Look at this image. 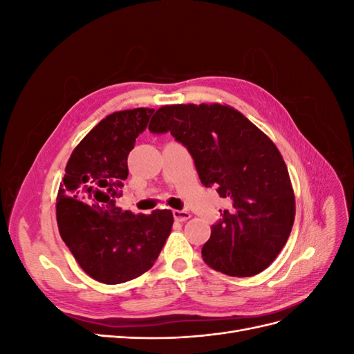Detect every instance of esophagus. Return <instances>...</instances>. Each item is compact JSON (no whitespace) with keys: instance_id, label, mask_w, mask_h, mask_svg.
<instances>
[{"instance_id":"esophagus-1","label":"esophagus","mask_w":354,"mask_h":354,"mask_svg":"<svg viewBox=\"0 0 354 354\" xmlns=\"http://www.w3.org/2000/svg\"><path fill=\"white\" fill-rule=\"evenodd\" d=\"M173 216L177 221H186L190 218V212L187 211H178V209H174L173 211Z\"/></svg>"}]
</instances>
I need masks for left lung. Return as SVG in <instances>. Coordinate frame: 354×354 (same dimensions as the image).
Returning a JSON list of instances; mask_svg holds the SVG:
<instances>
[{
	"mask_svg": "<svg viewBox=\"0 0 354 354\" xmlns=\"http://www.w3.org/2000/svg\"><path fill=\"white\" fill-rule=\"evenodd\" d=\"M149 130L171 133L187 147L203 186H216L232 205L202 246L211 269L248 277L269 267L295 218V196L285 160L260 128L227 104H169Z\"/></svg>",
	"mask_w": 354,
	"mask_h": 354,
	"instance_id": "obj_1",
	"label": "left lung"
}]
</instances>
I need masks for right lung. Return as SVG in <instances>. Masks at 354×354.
<instances>
[{
    "mask_svg": "<svg viewBox=\"0 0 354 354\" xmlns=\"http://www.w3.org/2000/svg\"><path fill=\"white\" fill-rule=\"evenodd\" d=\"M152 113L137 108L106 116L73 149L59 187L60 236L81 269L102 283H122L147 272L173 227L169 209L136 216L115 203L128 177L127 158Z\"/></svg>",
    "mask_w": 354,
    "mask_h": 354,
    "instance_id": "1",
    "label": "right lung"
}]
</instances>
